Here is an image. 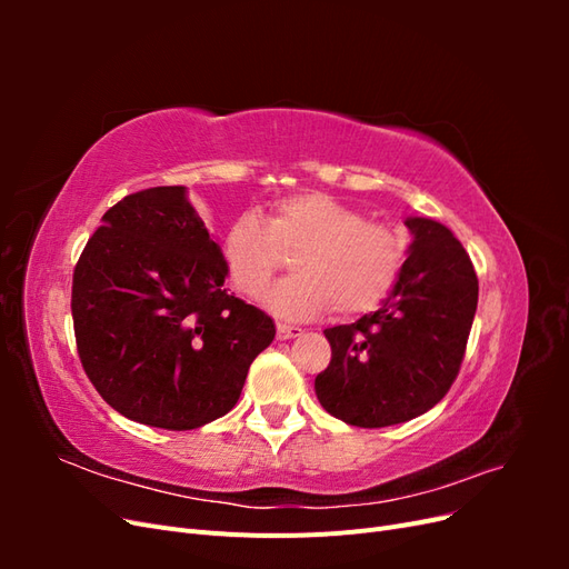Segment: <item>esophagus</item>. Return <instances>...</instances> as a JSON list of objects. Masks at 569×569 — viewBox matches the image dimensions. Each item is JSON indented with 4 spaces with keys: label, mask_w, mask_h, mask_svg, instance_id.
<instances>
[{
    "label": "esophagus",
    "mask_w": 569,
    "mask_h": 569,
    "mask_svg": "<svg viewBox=\"0 0 569 569\" xmlns=\"http://www.w3.org/2000/svg\"><path fill=\"white\" fill-rule=\"evenodd\" d=\"M303 330L301 327H297V325H287V322H278V339H295V337H299Z\"/></svg>",
    "instance_id": "esophagus-1"
}]
</instances>
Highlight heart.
<instances>
[{"instance_id": "obj_1", "label": "heart", "mask_w": 569, "mask_h": 569, "mask_svg": "<svg viewBox=\"0 0 569 569\" xmlns=\"http://www.w3.org/2000/svg\"><path fill=\"white\" fill-rule=\"evenodd\" d=\"M299 274L274 287L268 306L291 320L343 318L380 308L399 284L408 242L399 230L325 192H299L270 203L268 218L239 216L222 237V263L237 291L261 301L295 256Z\"/></svg>"}]
</instances>
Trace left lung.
<instances>
[{"label":"left lung","mask_w":569,"mask_h":569,"mask_svg":"<svg viewBox=\"0 0 569 569\" xmlns=\"http://www.w3.org/2000/svg\"><path fill=\"white\" fill-rule=\"evenodd\" d=\"M410 256L399 284L375 313L325 330L332 360L316 377L330 416L353 427H389L422 416L460 372L479 282L449 228L408 218Z\"/></svg>","instance_id":"left-lung-1"}]
</instances>
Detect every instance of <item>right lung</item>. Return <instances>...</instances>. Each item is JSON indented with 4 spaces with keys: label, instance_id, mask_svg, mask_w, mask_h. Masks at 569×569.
I'll return each instance as SVG.
<instances>
[{
    "label": "right lung",
    "instance_id": "right-lung-1",
    "mask_svg": "<svg viewBox=\"0 0 569 569\" xmlns=\"http://www.w3.org/2000/svg\"><path fill=\"white\" fill-rule=\"evenodd\" d=\"M84 244L71 311L84 375L120 416L197 429L239 401L274 322L228 295L226 263L184 187L120 199Z\"/></svg>",
    "mask_w": 569,
    "mask_h": 569
}]
</instances>
